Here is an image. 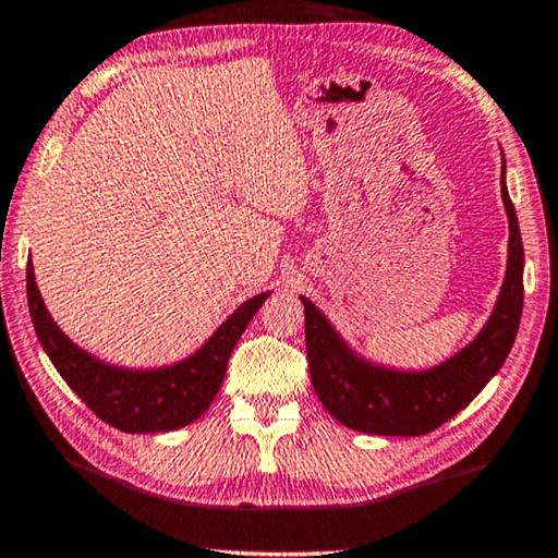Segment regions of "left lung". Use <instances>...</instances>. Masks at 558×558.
Masks as SVG:
<instances>
[{"instance_id": "1", "label": "left lung", "mask_w": 558, "mask_h": 558, "mask_svg": "<svg viewBox=\"0 0 558 558\" xmlns=\"http://www.w3.org/2000/svg\"><path fill=\"white\" fill-rule=\"evenodd\" d=\"M500 196L511 229L504 289L481 335L442 365L425 373H400L365 362L342 342L325 314L302 296L314 392L339 423L360 433L398 438L433 433L458 415L504 365L521 325L523 241L504 175Z\"/></svg>"}]
</instances>
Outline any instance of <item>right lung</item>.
<instances>
[{
    "label": "right lung",
    "mask_w": 558,
    "mask_h": 558,
    "mask_svg": "<svg viewBox=\"0 0 558 558\" xmlns=\"http://www.w3.org/2000/svg\"><path fill=\"white\" fill-rule=\"evenodd\" d=\"M266 296L269 294L246 299L189 360L141 373L105 365L72 344L47 312L32 262L27 264V304L39 344L77 398L100 420L123 433L179 430L204 415L223 383L233 347Z\"/></svg>",
    "instance_id": "add662e5"
}]
</instances>
